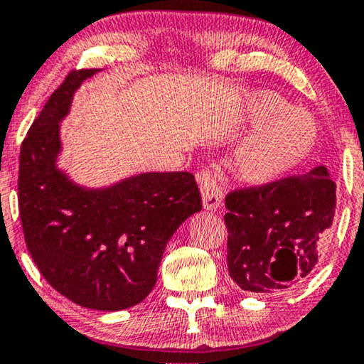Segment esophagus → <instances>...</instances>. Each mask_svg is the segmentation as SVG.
<instances>
[{"mask_svg":"<svg viewBox=\"0 0 364 364\" xmlns=\"http://www.w3.org/2000/svg\"><path fill=\"white\" fill-rule=\"evenodd\" d=\"M198 185L201 190V198H203V207L207 210H215L222 203V190L218 186L215 176L210 169H200L196 174Z\"/></svg>","mask_w":364,"mask_h":364,"instance_id":"obj_1","label":"esophagus"}]
</instances>
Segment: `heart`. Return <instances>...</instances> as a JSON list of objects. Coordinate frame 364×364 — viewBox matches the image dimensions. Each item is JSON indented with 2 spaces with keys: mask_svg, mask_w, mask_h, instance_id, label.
<instances>
[{
  "mask_svg": "<svg viewBox=\"0 0 364 364\" xmlns=\"http://www.w3.org/2000/svg\"><path fill=\"white\" fill-rule=\"evenodd\" d=\"M252 118L262 129L240 149L237 169L246 181L269 183L307 157L317 142V125L305 110L291 108L274 93L254 96Z\"/></svg>",
  "mask_w": 364,
  "mask_h": 364,
  "instance_id": "b5f03b06",
  "label": "heart"
}]
</instances>
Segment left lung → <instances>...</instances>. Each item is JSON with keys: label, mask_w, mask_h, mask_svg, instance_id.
Returning <instances> with one entry per match:
<instances>
[{"label": "left lung", "mask_w": 364, "mask_h": 364, "mask_svg": "<svg viewBox=\"0 0 364 364\" xmlns=\"http://www.w3.org/2000/svg\"><path fill=\"white\" fill-rule=\"evenodd\" d=\"M227 266L242 290L269 293L305 278L318 261V242L332 225L336 183L321 166L225 196Z\"/></svg>", "instance_id": "obj_1"}]
</instances>
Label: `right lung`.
Listing matches in <instances>:
<instances>
[{
	"instance_id": "obj_1",
	"label": "right lung",
	"mask_w": 364,
	"mask_h": 364,
	"mask_svg": "<svg viewBox=\"0 0 364 364\" xmlns=\"http://www.w3.org/2000/svg\"><path fill=\"white\" fill-rule=\"evenodd\" d=\"M96 69H71L35 118L20 151L18 207L27 249L42 277L74 304L124 310L154 288L166 244L201 210L195 176L147 173L85 190L55 168L59 122Z\"/></svg>"
}]
</instances>
